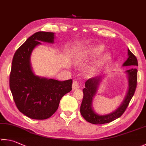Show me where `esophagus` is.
Returning a JSON list of instances; mask_svg holds the SVG:
<instances>
[{
  "instance_id": "obj_1",
  "label": "esophagus",
  "mask_w": 146,
  "mask_h": 146,
  "mask_svg": "<svg viewBox=\"0 0 146 146\" xmlns=\"http://www.w3.org/2000/svg\"><path fill=\"white\" fill-rule=\"evenodd\" d=\"M79 88V83L78 81H74L72 83V88L74 90L78 89Z\"/></svg>"
}]
</instances>
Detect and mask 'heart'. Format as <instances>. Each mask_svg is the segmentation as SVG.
<instances>
[{
	"mask_svg": "<svg viewBox=\"0 0 146 146\" xmlns=\"http://www.w3.org/2000/svg\"><path fill=\"white\" fill-rule=\"evenodd\" d=\"M103 50H104V48L102 47V46H96V47H94V48L91 49V50L90 51V53L92 54H100ZM109 59V55L106 54V55H105L102 58V61L106 62V61H107Z\"/></svg>",
	"mask_w": 146,
	"mask_h": 146,
	"instance_id": "1",
	"label": "heart"
}]
</instances>
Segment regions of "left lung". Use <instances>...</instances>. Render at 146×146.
<instances>
[{"label":"left lung","mask_w":146,"mask_h":146,"mask_svg":"<svg viewBox=\"0 0 146 146\" xmlns=\"http://www.w3.org/2000/svg\"><path fill=\"white\" fill-rule=\"evenodd\" d=\"M135 65L138 66V62L136 56L128 49V58L126 61L123 64V66ZM128 74L129 79V90L127 95L124 102L117 110L111 114L100 116L95 114L92 107V102L93 96L95 95L97 86L100 81V77H96L88 79L85 82V88L82 90L83 92V98L81 105L80 112L85 119L88 122L95 125H102L110 123L118 117H121L125 112L129 103L133 97L135 92L137 85V70L136 68H132L126 70Z\"/></svg>","instance_id":"8db88e82"}]
</instances>
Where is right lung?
<instances>
[{
    "mask_svg": "<svg viewBox=\"0 0 146 146\" xmlns=\"http://www.w3.org/2000/svg\"><path fill=\"white\" fill-rule=\"evenodd\" d=\"M53 32H37L30 36L14 54L9 76L13 100L21 113L31 119H46L58 108L60 101L72 90V80L59 81L35 76L30 56L40 41L53 42Z\"/></svg>",
    "mask_w": 146,
    "mask_h": 146,
    "instance_id": "1",
    "label": "right lung"
}]
</instances>
